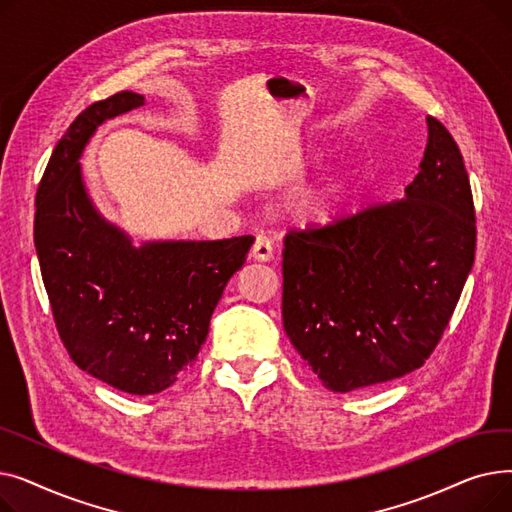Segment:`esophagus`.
<instances>
[{
	"mask_svg": "<svg viewBox=\"0 0 512 512\" xmlns=\"http://www.w3.org/2000/svg\"><path fill=\"white\" fill-rule=\"evenodd\" d=\"M253 257L257 261H270L274 259V240L267 236V234H259L255 238V245H253Z\"/></svg>",
	"mask_w": 512,
	"mask_h": 512,
	"instance_id": "obj_1",
	"label": "esophagus"
}]
</instances>
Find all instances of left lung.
<instances>
[{"label":"left lung","instance_id":"obj_1","mask_svg":"<svg viewBox=\"0 0 512 512\" xmlns=\"http://www.w3.org/2000/svg\"><path fill=\"white\" fill-rule=\"evenodd\" d=\"M427 130L405 199L284 236V330L334 392L419 369L442 340L473 267L475 207L461 149L434 116Z\"/></svg>","mask_w":512,"mask_h":512}]
</instances>
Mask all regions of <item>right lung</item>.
Instances as JSON below:
<instances>
[{"mask_svg": "<svg viewBox=\"0 0 512 512\" xmlns=\"http://www.w3.org/2000/svg\"><path fill=\"white\" fill-rule=\"evenodd\" d=\"M139 105L141 95L116 93L91 103L64 132L37 188L35 247L53 321L76 367L147 396L195 365L211 313L255 236L132 247L99 218L78 157L105 118Z\"/></svg>", "mask_w": 512, "mask_h": 512, "instance_id": "obj_1", "label": "right lung"}]
</instances>
